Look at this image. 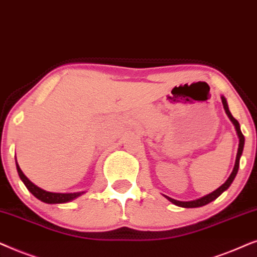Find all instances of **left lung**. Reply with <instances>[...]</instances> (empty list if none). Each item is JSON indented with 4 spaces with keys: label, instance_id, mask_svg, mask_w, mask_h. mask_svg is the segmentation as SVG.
Here are the masks:
<instances>
[{
    "label": "left lung",
    "instance_id": "1",
    "mask_svg": "<svg viewBox=\"0 0 257 257\" xmlns=\"http://www.w3.org/2000/svg\"><path fill=\"white\" fill-rule=\"evenodd\" d=\"M221 100H222V104H223V108L225 110V114L228 115V117L230 121L232 122V124H234L235 129H236V133H237V136H238V140H240V142H238V149H237V154H236V160H235V166H234V169H232V172L230 174V176L228 177L227 181L222 184L221 187H218L216 190H214L213 193L206 195V196L201 197V198H197V200H194V201H177V200H174V198L167 196V195H163L164 197L167 198V200H169L170 202L173 204H175L177 207H182V208H198V207H202V206H206V204L210 203L211 201L216 200V198L220 196V195L223 193L224 190H227L229 187H230V184L232 183V181H234L236 174L238 172V166H240V159H241V155H242V152H243V147H244V136L242 134L241 132V128H240V123L237 122V119H235L232 117L231 112L229 111V108H228V103H227V100H225L224 96H221Z\"/></svg>",
    "mask_w": 257,
    "mask_h": 257
}]
</instances>
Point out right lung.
I'll return each instance as SVG.
<instances>
[{
	"label": "right lung",
	"instance_id": "add662e5",
	"mask_svg": "<svg viewBox=\"0 0 257 257\" xmlns=\"http://www.w3.org/2000/svg\"><path fill=\"white\" fill-rule=\"evenodd\" d=\"M16 169H17V173H19L20 179H21L22 182L25 183L27 189H28L36 198H39L40 201H42L44 203H48V204L67 203L85 193V191H81V193H51V191H47L42 189V188L37 187L36 184H34L32 181H30L28 177L23 174L21 168H20V166L17 164V161H16Z\"/></svg>",
	"mask_w": 257,
	"mask_h": 257
}]
</instances>
